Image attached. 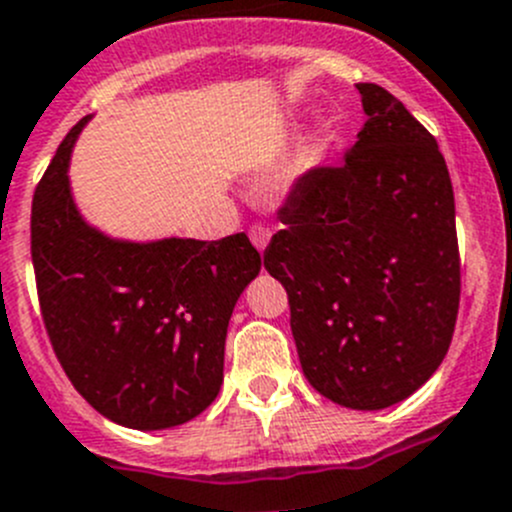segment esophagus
<instances>
[{
	"label": "esophagus",
	"instance_id": "esophagus-1",
	"mask_svg": "<svg viewBox=\"0 0 512 512\" xmlns=\"http://www.w3.org/2000/svg\"><path fill=\"white\" fill-rule=\"evenodd\" d=\"M248 236H251V243L259 251H264L266 246H269V238H271V231L266 226H261V223H253L251 231H248Z\"/></svg>",
	"mask_w": 512,
	"mask_h": 512
}]
</instances>
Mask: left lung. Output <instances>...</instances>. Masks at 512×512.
Instances as JSON below:
<instances>
[{"instance_id":"obj_1","label":"left lung","mask_w":512,"mask_h":512,"mask_svg":"<svg viewBox=\"0 0 512 512\" xmlns=\"http://www.w3.org/2000/svg\"><path fill=\"white\" fill-rule=\"evenodd\" d=\"M367 123L279 208L264 266L289 294L311 387L384 410L435 374L460 306L455 196L437 140L392 92L359 82Z\"/></svg>"}]
</instances>
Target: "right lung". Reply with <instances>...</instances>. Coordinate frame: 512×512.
<instances>
[{
  "label": "right lung",
  "instance_id": "1",
  "mask_svg": "<svg viewBox=\"0 0 512 512\" xmlns=\"http://www.w3.org/2000/svg\"><path fill=\"white\" fill-rule=\"evenodd\" d=\"M82 118L32 201V264L47 337L72 387L107 420L165 430L201 415L223 382L238 296L261 271L246 233L221 241H113L87 226L67 163Z\"/></svg>",
  "mask_w": 512,
  "mask_h": 512
}]
</instances>
